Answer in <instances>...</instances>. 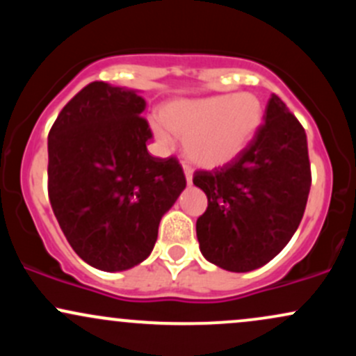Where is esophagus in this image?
<instances>
[{
  "instance_id": "1",
  "label": "esophagus",
  "mask_w": 356,
  "mask_h": 356,
  "mask_svg": "<svg viewBox=\"0 0 356 356\" xmlns=\"http://www.w3.org/2000/svg\"><path fill=\"white\" fill-rule=\"evenodd\" d=\"M184 174H186L187 184H192V169L187 164H184Z\"/></svg>"
}]
</instances>
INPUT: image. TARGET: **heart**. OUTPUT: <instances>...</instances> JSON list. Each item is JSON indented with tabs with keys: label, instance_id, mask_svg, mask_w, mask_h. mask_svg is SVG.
<instances>
[{
	"label": "heart",
	"instance_id": "obj_1",
	"mask_svg": "<svg viewBox=\"0 0 356 356\" xmlns=\"http://www.w3.org/2000/svg\"><path fill=\"white\" fill-rule=\"evenodd\" d=\"M263 104L252 93L214 95L206 99L175 100L162 108V124L155 134L169 140L170 132L186 137L189 161L202 167L231 162L251 144L263 124Z\"/></svg>",
	"mask_w": 356,
	"mask_h": 356
}]
</instances>
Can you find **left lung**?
Instances as JSON below:
<instances>
[{"mask_svg": "<svg viewBox=\"0 0 356 356\" xmlns=\"http://www.w3.org/2000/svg\"><path fill=\"white\" fill-rule=\"evenodd\" d=\"M192 182L207 195L195 224L204 257L234 273L264 266L293 238L308 202L303 125L273 95L251 144L220 169L197 170Z\"/></svg>", "mask_w": 356, "mask_h": 356, "instance_id": "8db88e82", "label": "left lung"}]
</instances>
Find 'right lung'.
I'll return each mask as SVG.
<instances>
[{"mask_svg":"<svg viewBox=\"0 0 356 356\" xmlns=\"http://www.w3.org/2000/svg\"><path fill=\"white\" fill-rule=\"evenodd\" d=\"M136 90L92 81L48 134V197L73 251L102 271L142 263L186 187L177 159L152 157Z\"/></svg>","mask_w":356,"mask_h":356,"instance_id":"right-lung-1","label":"right lung"}]
</instances>
